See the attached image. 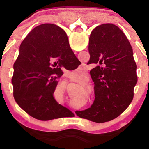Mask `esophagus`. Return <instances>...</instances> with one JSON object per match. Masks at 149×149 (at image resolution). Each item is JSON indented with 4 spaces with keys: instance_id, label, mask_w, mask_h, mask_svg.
Segmentation results:
<instances>
[{
    "instance_id": "34e87169",
    "label": "esophagus",
    "mask_w": 149,
    "mask_h": 149,
    "mask_svg": "<svg viewBox=\"0 0 149 149\" xmlns=\"http://www.w3.org/2000/svg\"><path fill=\"white\" fill-rule=\"evenodd\" d=\"M81 84H83V85H85V83H81Z\"/></svg>"
}]
</instances>
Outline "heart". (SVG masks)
<instances>
[{"label":"heart","mask_w":149,"mask_h":149,"mask_svg":"<svg viewBox=\"0 0 149 149\" xmlns=\"http://www.w3.org/2000/svg\"><path fill=\"white\" fill-rule=\"evenodd\" d=\"M69 76L72 78H76L77 80H83L87 76V71L85 68L82 66H80L75 71H71L69 72Z\"/></svg>","instance_id":"b5f03b06"}]
</instances>
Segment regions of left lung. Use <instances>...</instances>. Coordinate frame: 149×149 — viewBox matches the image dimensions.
<instances>
[{
	"label": "left lung",
	"instance_id": "8db88e82",
	"mask_svg": "<svg viewBox=\"0 0 149 149\" xmlns=\"http://www.w3.org/2000/svg\"><path fill=\"white\" fill-rule=\"evenodd\" d=\"M89 64L94 66V82L89 108L92 120L108 122L120 115L131 104L136 85V65L131 45L113 24L95 27L89 38Z\"/></svg>",
	"mask_w": 149,
	"mask_h": 149
}]
</instances>
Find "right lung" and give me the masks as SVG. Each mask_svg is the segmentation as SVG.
<instances>
[{
  "mask_svg": "<svg viewBox=\"0 0 149 149\" xmlns=\"http://www.w3.org/2000/svg\"><path fill=\"white\" fill-rule=\"evenodd\" d=\"M68 42L66 32L46 24L34 29L19 46L13 66L16 99L24 111L39 120L64 118L69 111L54 97L66 56L73 57Z\"/></svg>",
  "mask_w": 149,
  "mask_h": 149,
  "instance_id": "add662e5",
  "label": "right lung"
}]
</instances>
